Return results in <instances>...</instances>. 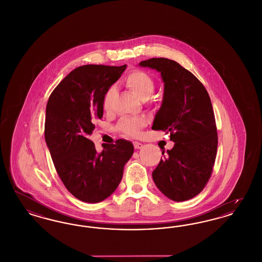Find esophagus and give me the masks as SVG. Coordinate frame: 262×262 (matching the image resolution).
<instances>
[{
    "instance_id": "esophagus-1",
    "label": "esophagus",
    "mask_w": 262,
    "mask_h": 262,
    "mask_svg": "<svg viewBox=\"0 0 262 262\" xmlns=\"http://www.w3.org/2000/svg\"><path fill=\"white\" fill-rule=\"evenodd\" d=\"M134 146H135L136 149H140V148L143 147V144L140 143V142H138V141H135V142H134Z\"/></svg>"
}]
</instances>
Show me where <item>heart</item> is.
I'll use <instances>...</instances> for the list:
<instances>
[{"mask_svg": "<svg viewBox=\"0 0 262 262\" xmlns=\"http://www.w3.org/2000/svg\"><path fill=\"white\" fill-rule=\"evenodd\" d=\"M124 82L126 88L142 100L148 99L155 90L154 79L142 70H134L129 72L126 75ZM115 96L116 89L114 86H110L106 90L102 98V108L106 112H109L112 109ZM144 124L145 121L141 118L125 117L120 121L118 128L126 136H136Z\"/></svg>", "mask_w": 262, "mask_h": 262, "instance_id": "obj_1", "label": "heart"}]
</instances>
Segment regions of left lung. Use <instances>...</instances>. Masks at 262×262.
<instances>
[{"label":"left lung","mask_w":262,"mask_h":262,"mask_svg":"<svg viewBox=\"0 0 262 262\" xmlns=\"http://www.w3.org/2000/svg\"><path fill=\"white\" fill-rule=\"evenodd\" d=\"M161 72L165 83L162 106L152 129L169 134L174 142L152 172L159 190L177 202L205 188L217 150L215 118L209 94L199 80L177 61L160 57L139 63Z\"/></svg>","instance_id":"left-lung-1"}]
</instances>
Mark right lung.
Instances as JSON below:
<instances>
[{
  "label": "right lung",
  "mask_w": 262,
  "mask_h": 262,
  "mask_svg": "<svg viewBox=\"0 0 262 262\" xmlns=\"http://www.w3.org/2000/svg\"><path fill=\"white\" fill-rule=\"evenodd\" d=\"M126 68V64L80 66L57 84L48 100L45 139L54 168L66 189L85 203L101 202L115 191L134 154L133 143L125 139L106 144L97 153L88 138L94 121L103 116L106 90Z\"/></svg>",
  "instance_id": "right-lung-1"
}]
</instances>
